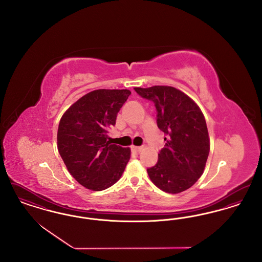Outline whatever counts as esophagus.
<instances>
[{"instance_id":"obj_1","label":"esophagus","mask_w":262,"mask_h":262,"mask_svg":"<svg viewBox=\"0 0 262 262\" xmlns=\"http://www.w3.org/2000/svg\"><path fill=\"white\" fill-rule=\"evenodd\" d=\"M132 149H133V151H135V152H137V153H139L141 150H142V148L141 147H139V146H132Z\"/></svg>"}]
</instances>
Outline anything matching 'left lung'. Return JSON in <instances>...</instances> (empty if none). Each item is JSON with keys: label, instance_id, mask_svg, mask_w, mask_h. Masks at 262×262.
I'll list each match as a JSON object with an SVG mask.
<instances>
[{"label": "left lung", "instance_id": "8db88e82", "mask_svg": "<svg viewBox=\"0 0 262 262\" xmlns=\"http://www.w3.org/2000/svg\"><path fill=\"white\" fill-rule=\"evenodd\" d=\"M154 102L157 125L168 137L158 162L147 169L151 182L168 193H180L193 186L203 174L210 150L204 116L199 105L183 91L164 85L135 88Z\"/></svg>", "mask_w": 262, "mask_h": 262}]
</instances>
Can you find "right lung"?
<instances>
[{
    "label": "right lung",
    "instance_id": "right-lung-1",
    "mask_svg": "<svg viewBox=\"0 0 262 262\" xmlns=\"http://www.w3.org/2000/svg\"><path fill=\"white\" fill-rule=\"evenodd\" d=\"M130 93L127 89L93 90L61 118L57 134L59 153L70 174L88 189H106L125 171L130 149L111 144L107 138Z\"/></svg>",
    "mask_w": 262,
    "mask_h": 262
}]
</instances>
